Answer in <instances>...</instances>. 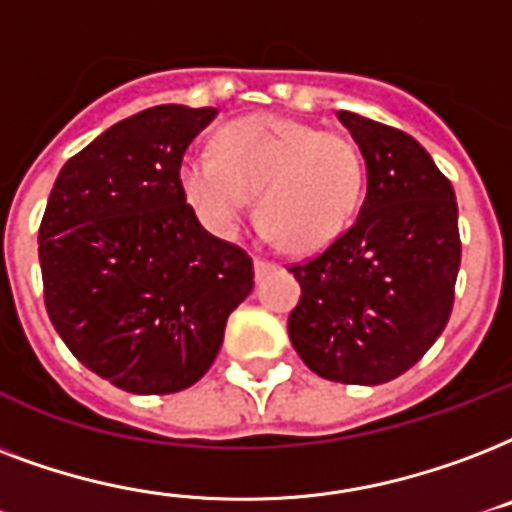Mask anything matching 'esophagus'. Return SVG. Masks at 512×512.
I'll return each mask as SVG.
<instances>
[{
	"instance_id": "esophagus-1",
	"label": "esophagus",
	"mask_w": 512,
	"mask_h": 512,
	"mask_svg": "<svg viewBox=\"0 0 512 512\" xmlns=\"http://www.w3.org/2000/svg\"><path fill=\"white\" fill-rule=\"evenodd\" d=\"M275 269V264L267 259H253V272H256V280H261L264 275H269Z\"/></svg>"
}]
</instances>
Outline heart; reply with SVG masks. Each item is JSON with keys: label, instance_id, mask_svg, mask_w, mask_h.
I'll return each instance as SVG.
<instances>
[{"label": "heart", "instance_id": "1", "mask_svg": "<svg viewBox=\"0 0 512 512\" xmlns=\"http://www.w3.org/2000/svg\"><path fill=\"white\" fill-rule=\"evenodd\" d=\"M181 192L216 237H235L256 211L291 253L331 248L352 227L366 192V165L342 133L277 114L224 125L213 152H189L178 165Z\"/></svg>", "mask_w": 512, "mask_h": 512}]
</instances>
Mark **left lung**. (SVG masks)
<instances>
[{
	"label": "left lung",
	"mask_w": 512,
	"mask_h": 512,
	"mask_svg": "<svg viewBox=\"0 0 512 512\" xmlns=\"http://www.w3.org/2000/svg\"><path fill=\"white\" fill-rule=\"evenodd\" d=\"M366 160L355 224L293 264V350L323 379L384 384L425 355L449 323L462 243L451 181L398 128L339 112Z\"/></svg>",
	"instance_id": "1"
}]
</instances>
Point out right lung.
<instances>
[{
  "label": "right lung",
  "instance_id": "right-lung-1",
  "mask_svg": "<svg viewBox=\"0 0 512 512\" xmlns=\"http://www.w3.org/2000/svg\"><path fill=\"white\" fill-rule=\"evenodd\" d=\"M216 109L162 104L74 154L39 224L45 307L71 355L114 387L168 395L216 360L251 293V256L205 232L178 184Z\"/></svg>",
  "mask_w": 512,
  "mask_h": 512
}]
</instances>
